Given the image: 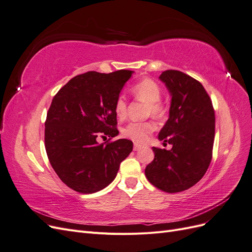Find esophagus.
<instances>
[{
  "mask_svg": "<svg viewBox=\"0 0 252 252\" xmlns=\"http://www.w3.org/2000/svg\"><path fill=\"white\" fill-rule=\"evenodd\" d=\"M142 148V145H140V144H138V143H134V145H133V150L134 151H138V150H140Z\"/></svg>",
  "mask_w": 252,
  "mask_h": 252,
  "instance_id": "34e87169",
  "label": "esophagus"
}]
</instances>
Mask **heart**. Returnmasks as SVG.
<instances>
[{"label": "heart", "instance_id": "1", "mask_svg": "<svg viewBox=\"0 0 252 252\" xmlns=\"http://www.w3.org/2000/svg\"><path fill=\"white\" fill-rule=\"evenodd\" d=\"M132 94L141 98L144 102L148 103L147 112L152 114L156 118H161L165 113L164 105L159 102L162 95V90L158 84L151 79H143L140 82L135 83L131 88ZM114 111L119 119H124L127 114V103L126 98L123 94L117 97L114 103ZM156 130V125L154 122L145 121V122H130L127 124L122 133L125 138L131 140L136 143H145L150 134Z\"/></svg>", "mask_w": 252, "mask_h": 252}]
</instances>
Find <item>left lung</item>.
Segmentation results:
<instances>
[{
    "label": "left lung",
    "mask_w": 252,
    "mask_h": 252,
    "mask_svg": "<svg viewBox=\"0 0 252 252\" xmlns=\"http://www.w3.org/2000/svg\"><path fill=\"white\" fill-rule=\"evenodd\" d=\"M158 79L168 89L169 118L158 140L170 150L152 147L155 159L145 175L165 192H181L195 185L207 171L215 141V110L202 84L178 70L163 71Z\"/></svg>",
    "instance_id": "obj_1"
}]
</instances>
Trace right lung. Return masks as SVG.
<instances>
[{
	"instance_id": "right-lung-1",
	"label": "right lung",
	"mask_w": 252,
	"mask_h": 252,
	"mask_svg": "<svg viewBox=\"0 0 252 252\" xmlns=\"http://www.w3.org/2000/svg\"><path fill=\"white\" fill-rule=\"evenodd\" d=\"M132 73L88 71L72 78L53 97L45 122V147L53 170L75 191L94 193L107 187L132 151L130 140L96 141L119 134L114 103Z\"/></svg>"
}]
</instances>
